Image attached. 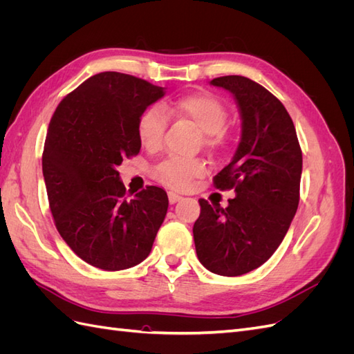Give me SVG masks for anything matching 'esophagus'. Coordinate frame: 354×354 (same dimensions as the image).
<instances>
[{"mask_svg": "<svg viewBox=\"0 0 354 354\" xmlns=\"http://www.w3.org/2000/svg\"><path fill=\"white\" fill-rule=\"evenodd\" d=\"M181 198H183V196H181L180 194H177V192H168V199H169L171 203H176Z\"/></svg>", "mask_w": 354, "mask_h": 354, "instance_id": "esophagus-1", "label": "esophagus"}]
</instances>
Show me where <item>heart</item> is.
<instances>
[{
    "label": "heart",
    "mask_w": 354,
    "mask_h": 354,
    "mask_svg": "<svg viewBox=\"0 0 354 354\" xmlns=\"http://www.w3.org/2000/svg\"><path fill=\"white\" fill-rule=\"evenodd\" d=\"M169 115L194 124L203 133L202 143L208 151H216L224 142L223 127L227 121L226 106L216 95L209 93H192L169 100L165 104ZM168 114L164 109L152 106L147 108L137 124V134L143 146L158 149L162 145L168 127ZM205 173V162L202 159L167 158L155 168L158 180L174 187H187L195 178Z\"/></svg>",
    "instance_id": "1"
}]
</instances>
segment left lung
I'll return each instance as SVG.
<instances>
[{
    "mask_svg": "<svg viewBox=\"0 0 354 354\" xmlns=\"http://www.w3.org/2000/svg\"><path fill=\"white\" fill-rule=\"evenodd\" d=\"M233 94L242 136L232 162L214 177L220 190L234 189L227 208L199 199L194 226L203 267L241 276L264 264L283 241L299 202L303 153L281 100L255 81L227 75L211 81Z\"/></svg>",
    "mask_w": 354,
    "mask_h": 354,
    "instance_id": "8db88e82",
    "label": "left lung"
}]
</instances>
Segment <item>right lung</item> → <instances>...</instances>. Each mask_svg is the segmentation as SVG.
<instances>
[{
  "instance_id": "1",
  "label": "right lung",
  "mask_w": 354,
  "mask_h": 354,
  "mask_svg": "<svg viewBox=\"0 0 354 354\" xmlns=\"http://www.w3.org/2000/svg\"><path fill=\"white\" fill-rule=\"evenodd\" d=\"M165 93L145 80L102 72L69 93L51 116L42 174L55 224L69 248L97 269L142 263L167 209V192L127 195L118 165L138 155V118Z\"/></svg>"
}]
</instances>
